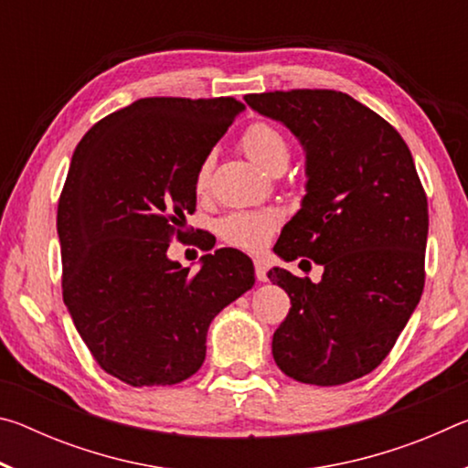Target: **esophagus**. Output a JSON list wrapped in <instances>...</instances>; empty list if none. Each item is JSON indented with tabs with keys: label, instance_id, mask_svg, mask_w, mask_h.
Listing matches in <instances>:
<instances>
[{
	"label": "esophagus",
	"instance_id": "34e87169",
	"mask_svg": "<svg viewBox=\"0 0 468 468\" xmlns=\"http://www.w3.org/2000/svg\"><path fill=\"white\" fill-rule=\"evenodd\" d=\"M253 268H256V279L260 282L268 281V268L264 264V260H253Z\"/></svg>",
	"mask_w": 468,
	"mask_h": 468
}]
</instances>
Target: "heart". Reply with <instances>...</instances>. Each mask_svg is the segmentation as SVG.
Masks as SVG:
<instances>
[{"label": "heart", "mask_w": 468, "mask_h": 468, "mask_svg": "<svg viewBox=\"0 0 468 468\" xmlns=\"http://www.w3.org/2000/svg\"><path fill=\"white\" fill-rule=\"evenodd\" d=\"M241 148L253 163L266 173L284 171L291 158V146L284 133L272 123H251L243 132ZM210 158H204L196 173V192L202 194L208 186ZM279 227V215L272 210H237L220 218L218 233L227 243L235 248L258 251L271 239L274 229Z\"/></svg>", "instance_id": "1"}]
</instances>
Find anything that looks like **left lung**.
Instances as JSON below:
<instances>
[{
	"label": "left lung",
	"instance_id": "obj_1",
	"mask_svg": "<svg viewBox=\"0 0 468 468\" xmlns=\"http://www.w3.org/2000/svg\"><path fill=\"white\" fill-rule=\"evenodd\" d=\"M245 102L282 123L305 154V196L276 256L324 266L320 282L268 272L291 299L274 361L297 382L346 384L386 359L421 299L430 217L413 156L390 123L345 92L276 90Z\"/></svg>",
	"mask_w": 468,
	"mask_h": 468
}]
</instances>
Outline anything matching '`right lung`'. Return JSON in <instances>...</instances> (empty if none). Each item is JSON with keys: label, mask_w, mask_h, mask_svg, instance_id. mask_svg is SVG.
Wrapping results in <instances>:
<instances>
[{"label": "right lung", "mask_w": 468, "mask_h": 468, "mask_svg": "<svg viewBox=\"0 0 468 468\" xmlns=\"http://www.w3.org/2000/svg\"><path fill=\"white\" fill-rule=\"evenodd\" d=\"M245 109L233 97L140 99L76 146L58 206L63 303L107 374L130 386L194 376L220 310L256 282L243 251L189 272L167 256L196 210V173Z\"/></svg>", "instance_id": "obj_1"}]
</instances>
